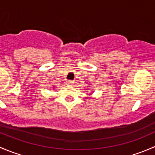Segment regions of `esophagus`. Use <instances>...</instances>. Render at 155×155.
I'll list each match as a JSON object with an SVG mask.
<instances>
[{"mask_svg": "<svg viewBox=\"0 0 155 155\" xmlns=\"http://www.w3.org/2000/svg\"><path fill=\"white\" fill-rule=\"evenodd\" d=\"M73 81H71V80L67 81V84H68V85H71V84H73Z\"/></svg>", "mask_w": 155, "mask_h": 155, "instance_id": "esophagus-1", "label": "esophagus"}]
</instances>
